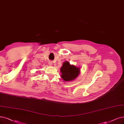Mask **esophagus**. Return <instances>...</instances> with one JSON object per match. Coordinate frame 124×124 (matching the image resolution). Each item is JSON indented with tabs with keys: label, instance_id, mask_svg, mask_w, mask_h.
<instances>
[{
	"label": "esophagus",
	"instance_id": "esophagus-1",
	"mask_svg": "<svg viewBox=\"0 0 124 124\" xmlns=\"http://www.w3.org/2000/svg\"><path fill=\"white\" fill-rule=\"evenodd\" d=\"M48 64L49 65H52V64H53V62H52V61H49L48 62Z\"/></svg>",
	"mask_w": 124,
	"mask_h": 124
}]
</instances>
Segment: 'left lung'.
<instances>
[{"mask_svg": "<svg viewBox=\"0 0 124 124\" xmlns=\"http://www.w3.org/2000/svg\"><path fill=\"white\" fill-rule=\"evenodd\" d=\"M61 72V77L65 81H71L74 80L80 74V68L71 65L69 62L66 61L63 63L60 68Z\"/></svg>", "mask_w": 124, "mask_h": 124, "instance_id": "left-lung-1", "label": "left lung"}]
</instances>
